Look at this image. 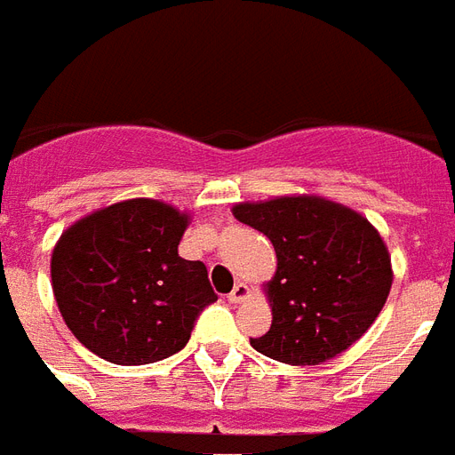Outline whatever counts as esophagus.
Segmentation results:
<instances>
[{"label":"esophagus","mask_w":455,"mask_h":455,"mask_svg":"<svg viewBox=\"0 0 455 455\" xmlns=\"http://www.w3.org/2000/svg\"><path fill=\"white\" fill-rule=\"evenodd\" d=\"M251 296V289H248V286H245V283H235L234 286V291H231V293H228V300H231V303H243V300H245V298Z\"/></svg>","instance_id":"34e87169"}]
</instances>
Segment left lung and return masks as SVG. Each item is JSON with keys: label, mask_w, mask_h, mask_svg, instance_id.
I'll return each mask as SVG.
<instances>
[{"label": "left lung", "mask_w": 455, "mask_h": 455, "mask_svg": "<svg viewBox=\"0 0 455 455\" xmlns=\"http://www.w3.org/2000/svg\"><path fill=\"white\" fill-rule=\"evenodd\" d=\"M276 251L267 283L272 327L252 348L286 365H322L372 327L394 282L379 231L346 204L283 196L234 204Z\"/></svg>", "instance_id": "8db88e82"}]
</instances>
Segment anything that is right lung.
<instances>
[{
    "instance_id": "right-lung-1",
    "label": "right lung",
    "mask_w": 455,
    "mask_h": 455,
    "mask_svg": "<svg viewBox=\"0 0 455 455\" xmlns=\"http://www.w3.org/2000/svg\"><path fill=\"white\" fill-rule=\"evenodd\" d=\"M190 217L150 197L83 217L52 251V289L66 327L114 365H148L188 343L217 300L207 267L179 255Z\"/></svg>"
}]
</instances>
